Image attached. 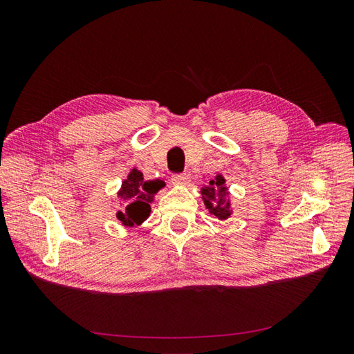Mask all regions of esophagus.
Masks as SVG:
<instances>
[{"label": "esophagus", "instance_id": "34e87169", "mask_svg": "<svg viewBox=\"0 0 354 354\" xmlns=\"http://www.w3.org/2000/svg\"><path fill=\"white\" fill-rule=\"evenodd\" d=\"M189 181H190V177L187 174H176L171 177V183L174 186H186L189 185Z\"/></svg>", "mask_w": 354, "mask_h": 354}]
</instances>
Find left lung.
Returning a JSON list of instances; mask_svg holds the SVG:
<instances>
[{
	"mask_svg": "<svg viewBox=\"0 0 354 354\" xmlns=\"http://www.w3.org/2000/svg\"><path fill=\"white\" fill-rule=\"evenodd\" d=\"M201 196L203 205L209 211L211 216H216L218 220H227L232 217L233 209L230 202V192L223 174L218 173L207 185H203L201 189Z\"/></svg>",
	"mask_w": 354,
	"mask_h": 354,
	"instance_id": "left-lung-1",
	"label": "left lung"
}]
</instances>
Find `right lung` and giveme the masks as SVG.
I'll return each instance as SVG.
<instances>
[{"mask_svg":"<svg viewBox=\"0 0 354 354\" xmlns=\"http://www.w3.org/2000/svg\"><path fill=\"white\" fill-rule=\"evenodd\" d=\"M164 181L145 180L137 167L131 168L118 190V198L124 201V207L116 212V218L124 227H137L151 216V205L155 194L162 189Z\"/></svg>","mask_w":354,"mask_h":354,"instance_id":"obj_1","label":"right lung"}]
</instances>
